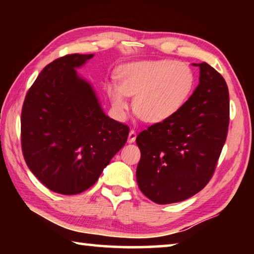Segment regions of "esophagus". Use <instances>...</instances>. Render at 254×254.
<instances>
[{"instance_id": "1", "label": "esophagus", "mask_w": 254, "mask_h": 254, "mask_svg": "<svg viewBox=\"0 0 254 254\" xmlns=\"http://www.w3.org/2000/svg\"><path fill=\"white\" fill-rule=\"evenodd\" d=\"M135 139H136V132H135L134 130H133V128H131L130 133H128L127 141H128V142H130V143H132V142H134Z\"/></svg>"}]
</instances>
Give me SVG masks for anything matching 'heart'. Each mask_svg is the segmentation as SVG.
<instances>
[{"mask_svg": "<svg viewBox=\"0 0 254 254\" xmlns=\"http://www.w3.org/2000/svg\"><path fill=\"white\" fill-rule=\"evenodd\" d=\"M118 81L106 91L114 110L124 117L127 96H134L135 113L145 122L159 123L175 117L186 105L196 87V74L186 63L173 59L141 60L126 64L118 71Z\"/></svg>", "mask_w": 254, "mask_h": 254, "instance_id": "heart-1", "label": "heart"}]
</instances>
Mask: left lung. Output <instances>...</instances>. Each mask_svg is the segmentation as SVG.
<instances>
[{
    "label": "left lung",
    "instance_id": "obj_1",
    "mask_svg": "<svg viewBox=\"0 0 254 254\" xmlns=\"http://www.w3.org/2000/svg\"><path fill=\"white\" fill-rule=\"evenodd\" d=\"M194 66L199 67V84L186 105L136 136L137 186L157 204L183 201L208 184L229 131L225 79L208 64Z\"/></svg>",
    "mask_w": 254,
    "mask_h": 254
}]
</instances>
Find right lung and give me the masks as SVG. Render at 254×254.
<instances>
[{
	"mask_svg": "<svg viewBox=\"0 0 254 254\" xmlns=\"http://www.w3.org/2000/svg\"><path fill=\"white\" fill-rule=\"evenodd\" d=\"M94 55L71 54L47 65L25 95L21 145L29 169L55 192L92 187L126 144L130 128L103 112L95 92L77 75Z\"/></svg>",
	"mask_w": 254,
	"mask_h": 254,
	"instance_id": "1",
	"label": "right lung"
}]
</instances>
